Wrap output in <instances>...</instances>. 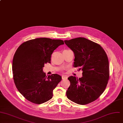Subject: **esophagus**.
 <instances>
[{"label": "esophagus", "mask_w": 123, "mask_h": 123, "mask_svg": "<svg viewBox=\"0 0 123 123\" xmlns=\"http://www.w3.org/2000/svg\"><path fill=\"white\" fill-rule=\"evenodd\" d=\"M62 79H68V76H65V75H63V76H62Z\"/></svg>", "instance_id": "34e87169"}]
</instances>
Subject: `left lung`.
Here are the masks:
<instances>
[{"instance_id": "obj_1", "label": "left lung", "mask_w": 123, "mask_h": 123, "mask_svg": "<svg viewBox=\"0 0 123 123\" xmlns=\"http://www.w3.org/2000/svg\"><path fill=\"white\" fill-rule=\"evenodd\" d=\"M64 43L74 53L73 66L83 71L81 78H68L70 85L67 98L78 105H87L98 99L107 86L110 77L107 55L99 44L85 38L64 40Z\"/></svg>"}]
</instances>
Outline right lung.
<instances>
[{"mask_svg": "<svg viewBox=\"0 0 123 123\" xmlns=\"http://www.w3.org/2000/svg\"><path fill=\"white\" fill-rule=\"evenodd\" d=\"M63 44L62 40L39 38L18 47L12 62L13 79L16 88L27 100L40 105L52 98L53 90L62 77L54 74L47 77L43 68L51 63L54 51Z\"/></svg>", "mask_w": 123, "mask_h": 123, "instance_id": "obj_1", "label": "right lung"}]
</instances>
